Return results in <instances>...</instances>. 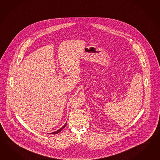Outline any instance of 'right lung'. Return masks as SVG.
Instances as JSON below:
<instances>
[{
    "mask_svg": "<svg viewBox=\"0 0 160 160\" xmlns=\"http://www.w3.org/2000/svg\"><path fill=\"white\" fill-rule=\"evenodd\" d=\"M66 124H67V123L65 124V125H64L63 127H62V128H60L59 130H58L56 131V132H52V133H50V134H57V133H59V132H60L61 131V130H62V129H63V128H64L65 127Z\"/></svg>",
    "mask_w": 160,
    "mask_h": 160,
    "instance_id": "1",
    "label": "right lung"
}]
</instances>
